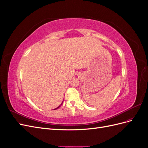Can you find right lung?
Instances as JSON below:
<instances>
[{
	"label": "right lung",
	"instance_id": "right-lung-1",
	"mask_svg": "<svg viewBox=\"0 0 148 148\" xmlns=\"http://www.w3.org/2000/svg\"><path fill=\"white\" fill-rule=\"evenodd\" d=\"M61 105H62V104H61ZM61 105H60V106H59V107H57V108H56V109H58V108H59V107H60V106H61Z\"/></svg>",
	"mask_w": 148,
	"mask_h": 148
}]
</instances>
